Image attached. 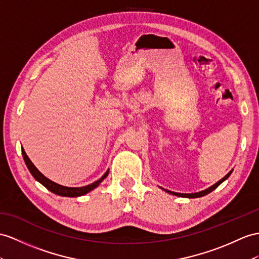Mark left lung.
I'll use <instances>...</instances> for the list:
<instances>
[{
  "label": "left lung",
  "instance_id": "obj_1",
  "mask_svg": "<svg viewBox=\"0 0 259 259\" xmlns=\"http://www.w3.org/2000/svg\"><path fill=\"white\" fill-rule=\"evenodd\" d=\"M232 174V170L231 171H229V173L225 175L222 180H220L219 181L218 183H215L214 185H212L211 187H209V188H207V189H204V190H202V191H199V193H195V194H180V193H174V191H169V190H167V189H164V188H162V189H164L165 191H166V193H168V194H171V195H174V196H178V197H185V198H199V197H202V196H205V195H208L209 193H211V191H213L219 185H220L221 183H223L225 180H228L229 178V176Z\"/></svg>",
  "mask_w": 259,
  "mask_h": 259
}]
</instances>
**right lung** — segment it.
Wrapping results in <instances>:
<instances>
[{
    "mask_svg": "<svg viewBox=\"0 0 259 259\" xmlns=\"http://www.w3.org/2000/svg\"><path fill=\"white\" fill-rule=\"evenodd\" d=\"M22 154H23V157H24V161L26 163V166H27V168L29 169L30 174L34 176L35 180L37 182L40 183L41 185H44V186L47 188L48 190H50L51 193H54L56 195H59V196H63V197H78V196H83L85 194L90 193V191H92L93 189H95L99 184H101L106 177H107L109 170L106 171V173L99 178L98 181L94 182L91 185H88V186H84V187H65V186H62V185H59L55 182H52L50 180H48L47 177L44 176L40 171H39L34 164L31 163V161L29 160V157L27 156V154H26V152L24 151V149L22 148Z\"/></svg>",
    "mask_w": 259,
    "mask_h": 259,
    "instance_id": "1",
    "label": "right lung"
}]
</instances>
